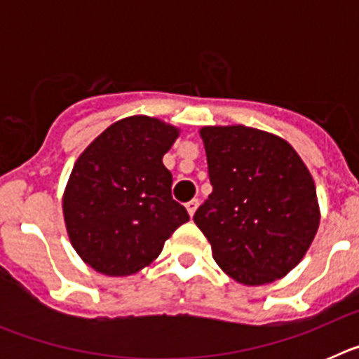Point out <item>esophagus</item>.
Here are the masks:
<instances>
[{
    "label": "esophagus",
    "instance_id": "esophagus-1",
    "mask_svg": "<svg viewBox=\"0 0 359 359\" xmlns=\"http://www.w3.org/2000/svg\"><path fill=\"white\" fill-rule=\"evenodd\" d=\"M185 207H187V212H189V215L192 217V215L196 214V210H198V207H199V199H190Z\"/></svg>",
    "mask_w": 359,
    "mask_h": 359
}]
</instances>
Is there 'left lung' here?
Instances as JSON below:
<instances>
[{"label": "left lung", "instance_id": "1", "mask_svg": "<svg viewBox=\"0 0 359 359\" xmlns=\"http://www.w3.org/2000/svg\"><path fill=\"white\" fill-rule=\"evenodd\" d=\"M212 194L194 223L219 268L244 286L287 275L309 250L320 224L313 176L293 147L246 126H207Z\"/></svg>", "mask_w": 359, "mask_h": 359}]
</instances>
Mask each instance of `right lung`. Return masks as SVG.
I'll use <instances>...</instances> for the list:
<instances>
[{
    "instance_id": "obj_1",
    "label": "right lung",
    "mask_w": 359,
    "mask_h": 359,
    "mask_svg": "<svg viewBox=\"0 0 359 359\" xmlns=\"http://www.w3.org/2000/svg\"><path fill=\"white\" fill-rule=\"evenodd\" d=\"M177 135L180 129L158 118L128 116L98 135L73 165L62 198L66 230L75 252L98 273L140 271L189 221L161 161Z\"/></svg>"
}]
</instances>
